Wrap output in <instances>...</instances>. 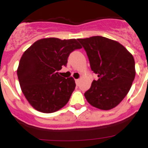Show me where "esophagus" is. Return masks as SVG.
Instances as JSON below:
<instances>
[{
  "mask_svg": "<svg viewBox=\"0 0 148 148\" xmlns=\"http://www.w3.org/2000/svg\"><path fill=\"white\" fill-rule=\"evenodd\" d=\"M75 84H76L77 85H78V84H79V82H80V79H75Z\"/></svg>",
  "mask_w": 148,
  "mask_h": 148,
  "instance_id": "1",
  "label": "esophagus"
}]
</instances>
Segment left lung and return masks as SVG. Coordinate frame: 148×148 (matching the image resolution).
<instances>
[{
    "label": "left lung",
    "mask_w": 148,
    "mask_h": 148,
    "mask_svg": "<svg viewBox=\"0 0 148 148\" xmlns=\"http://www.w3.org/2000/svg\"><path fill=\"white\" fill-rule=\"evenodd\" d=\"M88 56L93 80L84 93L92 106L104 110L113 109L128 93L135 78V61L131 53L116 40L102 36L79 38Z\"/></svg>",
    "instance_id": "obj_1"
}]
</instances>
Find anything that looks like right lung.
Masks as SVG:
<instances>
[{
  "instance_id": "1",
  "label": "right lung",
  "mask_w": 148,
  "mask_h": 148,
  "mask_svg": "<svg viewBox=\"0 0 148 148\" xmlns=\"http://www.w3.org/2000/svg\"><path fill=\"white\" fill-rule=\"evenodd\" d=\"M82 46L76 39L56 38L35 41L23 53L17 74L21 88L36 110L54 113L69 101L75 90L74 78H65L58 71L66 66L67 58Z\"/></svg>"
}]
</instances>
